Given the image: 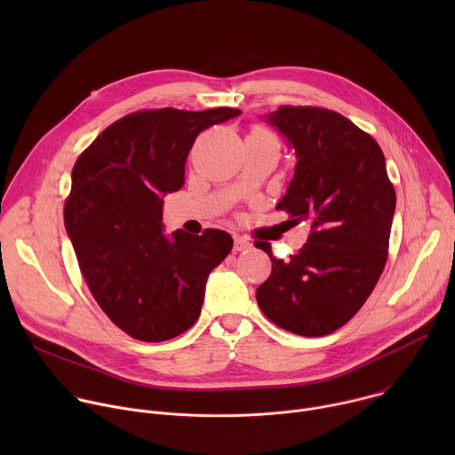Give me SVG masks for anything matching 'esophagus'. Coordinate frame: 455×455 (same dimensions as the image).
Returning a JSON list of instances; mask_svg holds the SVG:
<instances>
[{
	"label": "esophagus",
	"instance_id": "1",
	"mask_svg": "<svg viewBox=\"0 0 455 455\" xmlns=\"http://www.w3.org/2000/svg\"><path fill=\"white\" fill-rule=\"evenodd\" d=\"M248 248H251V243L246 237L234 235V250L235 251H243V250H248Z\"/></svg>",
	"mask_w": 455,
	"mask_h": 455
}]
</instances>
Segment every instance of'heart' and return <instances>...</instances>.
Masks as SVG:
<instances>
[{
  "label": "heart",
  "instance_id": "1",
  "mask_svg": "<svg viewBox=\"0 0 455 455\" xmlns=\"http://www.w3.org/2000/svg\"><path fill=\"white\" fill-rule=\"evenodd\" d=\"M250 137H259V139H275L267 127H263V125H255L253 129H251V133H250Z\"/></svg>",
  "mask_w": 455,
  "mask_h": 455
}]
</instances>
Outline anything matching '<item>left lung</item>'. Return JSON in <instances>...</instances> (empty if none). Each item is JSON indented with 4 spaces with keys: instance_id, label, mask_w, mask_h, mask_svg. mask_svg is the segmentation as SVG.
Masks as SVG:
<instances>
[{
    "instance_id": "obj_1",
    "label": "left lung",
    "mask_w": 455,
    "mask_h": 455,
    "mask_svg": "<svg viewBox=\"0 0 455 455\" xmlns=\"http://www.w3.org/2000/svg\"><path fill=\"white\" fill-rule=\"evenodd\" d=\"M270 124L295 148V176L277 211L309 221L307 243L288 261L272 259L257 288L261 311L279 328L323 337L347 323L372 293L388 255L396 209L378 142L344 115L316 106H281Z\"/></svg>"
}]
</instances>
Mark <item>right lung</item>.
<instances>
[{
  "instance_id": "obj_1",
  "label": "right lung",
  "mask_w": 455,
  "mask_h": 455,
  "mask_svg": "<svg viewBox=\"0 0 455 455\" xmlns=\"http://www.w3.org/2000/svg\"><path fill=\"white\" fill-rule=\"evenodd\" d=\"M235 108L129 113L81 153L64 202V227L102 311L129 337L164 342L202 313L209 274L232 250L230 234L162 232L164 194L183 185L187 155L204 129Z\"/></svg>"
}]
</instances>
